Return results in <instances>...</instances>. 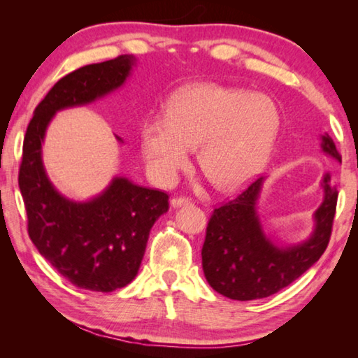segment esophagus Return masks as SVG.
I'll return each mask as SVG.
<instances>
[{"mask_svg": "<svg viewBox=\"0 0 358 358\" xmlns=\"http://www.w3.org/2000/svg\"><path fill=\"white\" fill-rule=\"evenodd\" d=\"M191 199H187V196H173L171 204L173 208H178V206H185V204H191Z\"/></svg>", "mask_w": 358, "mask_h": 358, "instance_id": "34e87169", "label": "esophagus"}]
</instances>
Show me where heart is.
<instances>
[{
	"label": "heart",
	"mask_w": 358,
	"mask_h": 358,
	"mask_svg": "<svg viewBox=\"0 0 358 358\" xmlns=\"http://www.w3.org/2000/svg\"><path fill=\"white\" fill-rule=\"evenodd\" d=\"M280 129L275 103L263 94L215 85L175 94L166 118L143 127V152L152 173L172 183L186 169L192 148L218 187H237L262 171Z\"/></svg>",
	"instance_id": "b5f03b06"
}]
</instances>
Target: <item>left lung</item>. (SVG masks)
<instances>
[{
	"instance_id": "left-lung-1",
	"label": "left lung",
	"mask_w": 358,
	"mask_h": 358,
	"mask_svg": "<svg viewBox=\"0 0 358 358\" xmlns=\"http://www.w3.org/2000/svg\"><path fill=\"white\" fill-rule=\"evenodd\" d=\"M323 152L341 163L329 135L322 136ZM263 178H257L234 200L214 209L201 249L204 277L210 287L232 300L264 299L305 273L328 248L338 192L329 173L323 177L324 200L315 210L313 235L295 246L280 248L266 237L257 214Z\"/></svg>"
}]
</instances>
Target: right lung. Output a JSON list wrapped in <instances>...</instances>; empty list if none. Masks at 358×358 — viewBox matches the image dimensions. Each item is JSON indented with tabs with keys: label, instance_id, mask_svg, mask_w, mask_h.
Returning a JSON list of instances; mask_svg holds the SVG:
<instances>
[{
	"label": "right lung",
	"instance_id": "obj_1",
	"mask_svg": "<svg viewBox=\"0 0 358 358\" xmlns=\"http://www.w3.org/2000/svg\"><path fill=\"white\" fill-rule=\"evenodd\" d=\"M134 63V57L120 55L67 73L35 108L22 143L18 185L29 237L58 273L87 291L112 292L135 278L152 226L169 209V195L117 177L94 200H67L45 175L41 143L57 110L118 89Z\"/></svg>",
	"mask_w": 358,
	"mask_h": 358
}]
</instances>
